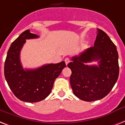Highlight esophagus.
I'll return each instance as SVG.
<instances>
[{"instance_id":"1","label":"esophagus","mask_w":125,"mask_h":125,"mask_svg":"<svg viewBox=\"0 0 125 125\" xmlns=\"http://www.w3.org/2000/svg\"><path fill=\"white\" fill-rule=\"evenodd\" d=\"M64 61H65L66 64L67 65L70 62V60L69 58H66L65 59H64Z\"/></svg>"}]
</instances>
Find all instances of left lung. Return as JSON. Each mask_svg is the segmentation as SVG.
<instances>
[{
  "label": "left lung",
  "instance_id": "obj_1",
  "mask_svg": "<svg viewBox=\"0 0 125 125\" xmlns=\"http://www.w3.org/2000/svg\"><path fill=\"white\" fill-rule=\"evenodd\" d=\"M94 46L85 50L68 64L72 70L70 78L73 94L80 99L92 102L109 94L117 81L119 73L118 52L107 34L97 29ZM98 61L99 65L86 63Z\"/></svg>",
  "mask_w": 125,
  "mask_h": 125
}]
</instances>
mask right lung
Wrapping results in <instances>:
<instances>
[{
  "label": "right lung",
  "instance_id": "1",
  "mask_svg": "<svg viewBox=\"0 0 125 125\" xmlns=\"http://www.w3.org/2000/svg\"><path fill=\"white\" fill-rule=\"evenodd\" d=\"M39 36L27 30L19 36L10 45L4 63V76L9 87L20 100L37 102L45 99L51 93L55 80L64 67L62 61L47 64L33 70L23 68L20 52L27 39L37 38Z\"/></svg>",
  "mask_w": 125,
  "mask_h": 125
}]
</instances>
